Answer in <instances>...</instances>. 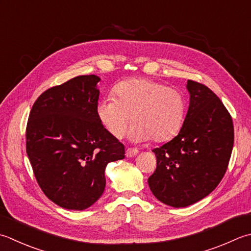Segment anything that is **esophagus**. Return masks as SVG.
Wrapping results in <instances>:
<instances>
[{
  "label": "esophagus",
  "mask_w": 251,
  "mask_h": 251,
  "mask_svg": "<svg viewBox=\"0 0 251 251\" xmlns=\"http://www.w3.org/2000/svg\"><path fill=\"white\" fill-rule=\"evenodd\" d=\"M138 153V150L136 148H127L126 149V156L127 158H131V156H135Z\"/></svg>",
  "instance_id": "esophagus-1"
}]
</instances>
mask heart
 <instances>
[{"mask_svg":"<svg viewBox=\"0 0 251 251\" xmlns=\"http://www.w3.org/2000/svg\"><path fill=\"white\" fill-rule=\"evenodd\" d=\"M97 105V116L115 138H123L131 122L136 141H168L177 135L184 123L186 100L175 88L146 78L128 79L114 88Z\"/></svg>","mask_w":251,"mask_h":251,"instance_id":"1","label":"heart"}]
</instances>
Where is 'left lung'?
Segmentation results:
<instances>
[{
	"label": "left lung",
	"mask_w": 251,
	"mask_h": 251,
	"mask_svg": "<svg viewBox=\"0 0 251 251\" xmlns=\"http://www.w3.org/2000/svg\"><path fill=\"white\" fill-rule=\"evenodd\" d=\"M189 106L184 124L171 141L152 151L156 169L148 178L155 198L184 208L212 193L227 170L234 126L226 107L202 83L187 81Z\"/></svg>",
	"instance_id": "1"
}]
</instances>
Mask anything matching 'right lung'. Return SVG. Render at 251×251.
<instances>
[{"instance_id":"obj_1","label":"right lung","mask_w":251,"mask_h":251,"mask_svg":"<svg viewBox=\"0 0 251 251\" xmlns=\"http://www.w3.org/2000/svg\"><path fill=\"white\" fill-rule=\"evenodd\" d=\"M96 75L73 78L38 98L29 114L26 150L44 195L60 207L85 210L105 188V168L125 158L123 144L97 116Z\"/></svg>"}]
</instances>
